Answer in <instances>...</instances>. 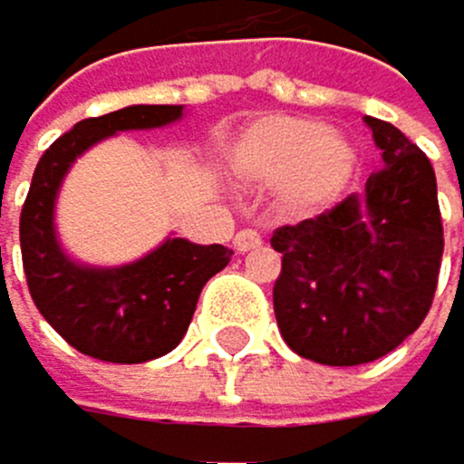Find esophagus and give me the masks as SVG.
<instances>
[{"instance_id": "34e87169", "label": "esophagus", "mask_w": 464, "mask_h": 464, "mask_svg": "<svg viewBox=\"0 0 464 464\" xmlns=\"http://www.w3.org/2000/svg\"><path fill=\"white\" fill-rule=\"evenodd\" d=\"M259 245H263V237L256 234V230H251V227H245V230H239L237 234V239H234V248L239 251V254H248V251H256Z\"/></svg>"}]
</instances>
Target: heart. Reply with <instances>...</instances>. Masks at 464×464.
I'll use <instances>...</instances> for the list:
<instances>
[{
	"mask_svg": "<svg viewBox=\"0 0 464 464\" xmlns=\"http://www.w3.org/2000/svg\"><path fill=\"white\" fill-rule=\"evenodd\" d=\"M227 164L242 184L280 187L288 210L309 213L343 193L355 176L358 150L314 118L263 115L230 140Z\"/></svg>",
	"mask_w": 464,
	"mask_h": 464,
	"instance_id": "obj_1",
	"label": "heart"
}]
</instances>
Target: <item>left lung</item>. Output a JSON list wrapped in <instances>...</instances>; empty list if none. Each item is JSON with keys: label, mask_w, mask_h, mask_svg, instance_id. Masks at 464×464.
<instances>
[{"label": "left lung", "mask_w": 464, "mask_h": 464, "mask_svg": "<svg viewBox=\"0 0 464 464\" xmlns=\"http://www.w3.org/2000/svg\"><path fill=\"white\" fill-rule=\"evenodd\" d=\"M384 167L363 196L274 230V314L300 358L355 367L392 353L428 317L445 237L436 173L392 123L363 118Z\"/></svg>", "instance_id": "obj_1"}]
</instances>
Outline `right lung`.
I'll use <instances>...</instances> for the list:
<instances>
[{
	"instance_id": "obj_1",
	"label": "right lung",
	"mask_w": 464,
	"mask_h": 464,
	"mask_svg": "<svg viewBox=\"0 0 464 464\" xmlns=\"http://www.w3.org/2000/svg\"><path fill=\"white\" fill-rule=\"evenodd\" d=\"M181 118V106H126L86 118L45 150L19 216L22 268L40 314L77 353L109 363H144L176 349L205 283L234 251L225 245L167 239L121 268L77 266L54 234V201L69 167L92 144L126 130H155ZM2 251V248H0Z\"/></svg>"
}]
</instances>
